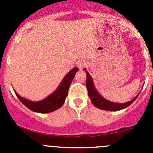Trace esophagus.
<instances>
[{"instance_id": "1", "label": "esophagus", "mask_w": 153, "mask_h": 153, "mask_svg": "<svg viewBox=\"0 0 153 153\" xmlns=\"http://www.w3.org/2000/svg\"><path fill=\"white\" fill-rule=\"evenodd\" d=\"M86 66V63L85 61H83V60H81V61H79L78 62V67L79 68V69H83L84 67H85Z\"/></svg>"}]
</instances>
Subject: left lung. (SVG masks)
<instances>
[{"label":"left lung","instance_id":"left-lung-1","mask_svg":"<svg viewBox=\"0 0 153 153\" xmlns=\"http://www.w3.org/2000/svg\"><path fill=\"white\" fill-rule=\"evenodd\" d=\"M84 70H86L84 69ZM86 72V86L87 88L88 91V95L90 98L91 101L93 104L94 106H96L97 108L101 109H104V110L108 111H118L121 110V109H124V108L129 106L130 104L135 101V100L138 98V95L135 97L134 99L132 101H129V102L124 103V104H118V103H112L110 101H107L105 98H103L99 93L96 91L95 89V86L93 85V82L91 78V76L89 74Z\"/></svg>","mask_w":153,"mask_h":153}]
</instances>
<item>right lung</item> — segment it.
<instances>
[{
  "label": "right lung",
  "mask_w": 153,
  "mask_h": 153,
  "mask_svg": "<svg viewBox=\"0 0 153 153\" xmlns=\"http://www.w3.org/2000/svg\"><path fill=\"white\" fill-rule=\"evenodd\" d=\"M78 71V69L77 67H75L72 70H70V72L64 77L62 82L60 84L59 87L56 89V91H55L52 95L41 101L32 102L21 97L15 91V93L18 99L28 109L33 112H39V113H47V112H53L59 109L64 104L66 97L68 95V90H69L72 79Z\"/></svg>",
  "instance_id": "right-lung-1"
}]
</instances>
